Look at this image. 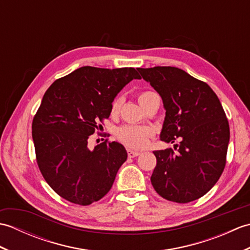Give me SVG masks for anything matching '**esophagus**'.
Masks as SVG:
<instances>
[{"instance_id":"obj_1","label":"esophagus","mask_w":250,"mask_h":250,"mask_svg":"<svg viewBox=\"0 0 250 250\" xmlns=\"http://www.w3.org/2000/svg\"><path fill=\"white\" fill-rule=\"evenodd\" d=\"M140 155H141L140 151L128 149V156H129V158H134V157H137V156H140Z\"/></svg>"}]
</instances>
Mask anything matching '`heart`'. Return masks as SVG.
I'll return each mask as SVG.
<instances>
[{"label": "heart", "instance_id": "1", "mask_svg": "<svg viewBox=\"0 0 250 250\" xmlns=\"http://www.w3.org/2000/svg\"><path fill=\"white\" fill-rule=\"evenodd\" d=\"M159 98V95L153 91H143L139 94V101L143 107H145L147 104H149L152 100ZM121 106V98H116L110 106L111 114H117L120 109ZM152 135L151 129L147 126L140 125H122L116 131V137L122 144L126 147L134 148V149H140V148L145 147L149 141L150 136Z\"/></svg>", "mask_w": 250, "mask_h": 250}]
</instances>
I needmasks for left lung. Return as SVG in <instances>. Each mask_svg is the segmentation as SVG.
Returning a JSON list of instances; mask_svg holds the SVG:
<instances>
[{
  "label": "left lung",
  "instance_id": "8db88e82",
  "mask_svg": "<svg viewBox=\"0 0 250 250\" xmlns=\"http://www.w3.org/2000/svg\"><path fill=\"white\" fill-rule=\"evenodd\" d=\"M137 71L161 95L167 110L161 141H179L174 150L153 151V188L176 203L200 199L218 182L227 162L230 128L220 101L206 83L178 67Z\"/></svg>",
  "mask_w": 250,
  "mask_h": 250
}]
</instances>
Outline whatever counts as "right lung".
<instances>
[{
	"mask_svg": "<svg viewBox=\"0 0 250 250\" xmlns=\"http://www.w3.org/2000/svg\"><path fill=\"white\" fill-rule=\"evenodd\" d=\"M141 79L134 67L83 66L61 77L45 92L32 122L36 162L61 198L90 205L110 190L128 158L125 147L105 140L91 150L89 139L110 115L115 97Z\"/></svg>",
	"mask_w": 250,
	"mask_h": 250,
	"instance_id": "obj_1",
	"label": "right lung"
}]
</instances>
